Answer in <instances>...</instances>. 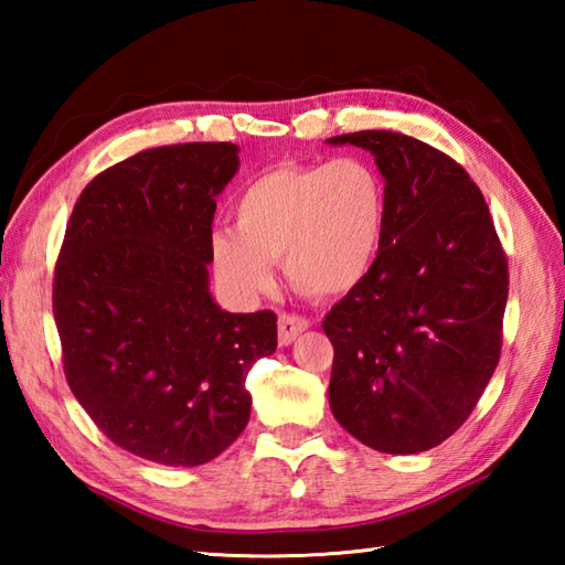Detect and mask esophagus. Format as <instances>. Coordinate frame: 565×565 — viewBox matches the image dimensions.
Returning <instances> with one entry per match:
<instances>
[{
    "label": "esophagus",
    "instance_id": "esophagus-1",
    "mask_svg": "<svg viewBox=\"0 0 565 565\" xmlns=\"http://www.w3.org/2000/svg\"><path fill=\"white\" fill-rule=\"evenodd\" d=\"M310 322L301 316H291V313H281L279 316V344L289 347L298 334L308 330Z\"/></svg>",
    "mask_w": 565,
    "mask_h": 565
}]
</instances>
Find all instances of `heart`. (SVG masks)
I'll return each instance as SVG.
<instances>
[{
    "instance_id": "b5f03b06",
    "label": "heart",
    "mask_w": 565,
    "mask_h": 565,
    "mask_svg": "<svg viewBox=\"0 0 565 565\" xmlns=\"http://www.w3.org/2000/svg\"><path fill=\"white\" fill-rule=\"evenodd\" d=\"M386 223V182L369 160L286 162L245 186L235 231L211 233V269L221 289L243 303L271 291L279 259L298 294L340 298L374 269Z\"/></svg>"
}]
</instances>
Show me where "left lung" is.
<instances>
[{"instance_id":"left-lung-1","label":"left lung","mask_w":565,"mask_h":565,"mask_svg":"<svg viewBox=\"0 0 565 565\" xmlns=\"http://www.w3.org/2000/svg\"><path fill=\"white\" fill-rule=\"evenodd\" d=\"M330 142L371 150L388 191L374 269L322 320L332 415L376 451H427L466 423L500 362L505 249L481 189L447 152L393 130Z\"/></svg>"}]
</instances>
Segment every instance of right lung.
Masks as SVG:
<instances>
[{"label": "right lung", "mask_w": 565, "mask_h": 565, "mask_svg": "<svg viewBox=\"0 0 565 565\" xmlns=\"http://www.w3.org/2000/svg\"><path fill=\"white\" fill-rule=\"evenodd\" d=\"M233 142H179L116 162L84 186L53 271L70 391L118 447L201 466L249 419L245 381L276 350V313H225L209 294L215 196Z\"/></svg>", "instance_id": "obj_1"}]
</instances>
